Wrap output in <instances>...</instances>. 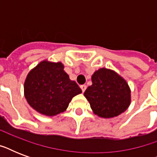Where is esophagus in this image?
Here are the masks:
<instances>
[{
  "mask_svg": "<svg viewBox=\"0 0 157 157\" xmlns=\"http://www.w3.org/2000/svg\"><path fill=\"white\" fill-rule=\"evenodd\" d=\"M81 90H82V92H85V90H86V85H82V86H81Z\"/></svg>",
  "mask_w": 157,
  "mask_h": 157,
  "instance_id": "34e87169",
  "label": "esophagus"
}]
</instances>
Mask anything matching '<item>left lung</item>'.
<instances>
[{
  "instance_id": "8db88e82",
  "label": "left lung",
  "mask_w": 157,
  "mask_h": 157,
  "mask_svg": "<svg viewBox=\"0 0 157 157\" xmlns=\"http://www.w3.org/2000/svg\"><path fill=\"white\" fill-rule=\"evenodd\" d=\"M91 81L92 85L86 89L84 96L98 117H116L129 107L131 90L127 81L117 72L102 67L94 72Z\"/></svg>"
}]
</instances>
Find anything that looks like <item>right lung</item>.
Segmentation results:
<instances>
[{
	"label": "right lung",
	"instance_id": "add662e5",
	"mask_svg": "<svg viewBox=\"0 0 157 157\" xmlns=\"http://www.w3.org/2000/svg\"><path fill=\"white\" fill-rule=\"evenodd\" d=\"M61 62H40L24 81V96L28 104L38 113L54 117L65 112L72 98L81 90L63 70Z\"/></svg>",
	"mask_w": 157,
	"mask_h": 157
}]
</instances>
